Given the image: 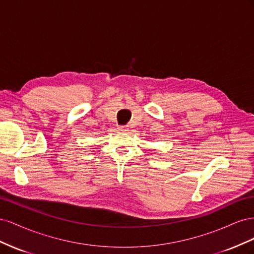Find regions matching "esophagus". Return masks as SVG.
I'll return each instance as SVG.
<instances>
[{
  "mask_svg": "<svg viewBox=\"0 0 254 254\" xmlns=\"http://www.w3.org/2000/svg\"><path fill=\"white\" fill-rule=\"evenodd\" d=\"M119 130H120V131H122V132H126V131H128L129 128L127 126H120Z\"/></svg>",
  "mask_w": 254,
  "mask_h": 254,
  "instance_id": "esophagus-1",
  "label": "esophagus"
}]
</instances>
